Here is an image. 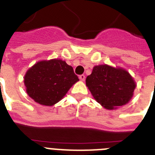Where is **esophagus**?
<instances>
[{"instance_id":"obj_1","label":"esophagus","mask_w":155,"mask_h":155,"mask_svg":"<svg viewBox=\"0 0 155 155\" xmlns=\"http://www.w3.org/2000/svg\"><path fill=\"white\" fill-rule=\"evenodd\" d=\"M79 78H80L81 81H84V79H85V76H84V74H81L79 76Z\"/></svg>"}]
</instances>
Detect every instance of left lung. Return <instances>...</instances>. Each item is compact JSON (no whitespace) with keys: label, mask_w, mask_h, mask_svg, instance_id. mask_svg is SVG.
I'll list each match as a JSON object with an SVG mask.
<instances>
[{"label":"left lung","mask_w":155,"mask_h":155,"mask_svg":"<svg viewBox=\"0 0 155 155\" xmlns=\"http://www.w3.org/2000/svg\"><path fill=\"white\" fill-rule=\"evenodd\" d=\"M85 81L93 98L109 110L128 103L137 86L127 70L108 64L94 66Z\"/></svg>","instance_id":"8db88e82"}]
</instances>
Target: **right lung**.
I'll list each match as a JSON object with an SVG mask.
<instances>
[{
    "label": "right lung",
    "instance_id": "right-lung-1",
    "mask_svg": "<svg viewBox=\"0 0 155 155\" xmlns=\"http://www.w3.org/2000/svg\"><path fill=\"white\" fill-rule=\"evenodd\" d=\"M78 81L73 68L57 58L38 61L28 68L24 76L28 96L45 106L60 102Z\"/></svg>",
    "mask_w": 155,
    "mask_h": 155
}]
</instances>
